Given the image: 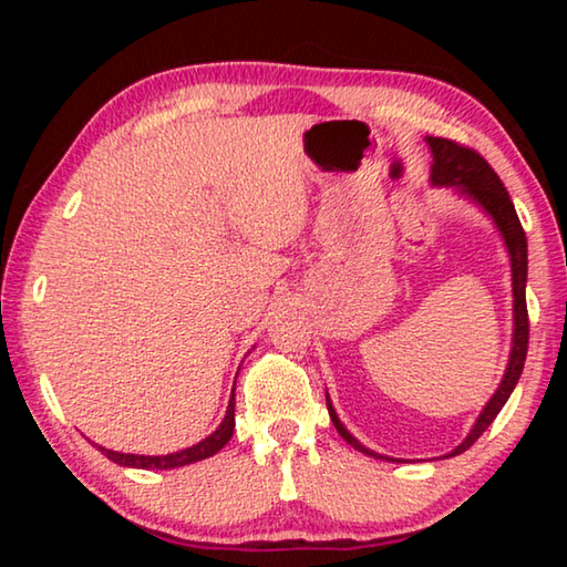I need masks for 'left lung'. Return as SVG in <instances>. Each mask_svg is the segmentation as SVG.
Instances as JSON below:
<instances>
[{"instance_id": "1", "label": "left lung", "mask_w": 567, "mask_h": 567, "mask_svg": "<svg viewBox=\"0 0 567 567\" xmlns=\"http://www.w3.org/2000/svg\"><path fill=\"white\" fill-rule=\"evenodd\" d=\"M430 152H433V169H430V182L435 187H457L460 195H467L477 207H483L487 217L493 219L495 227L501 229L503 243L507 247V255H511V272H513V350H511V360H507L505 375L501 380V388L495 390V395L491 402L480 412V417L475 420L473 430H470L467 437L460 443L453 455L465 453V450L475 443V440L491 427V422L497 417V412L503 410V405L511 398V392L515 390L517 380H520L523 364H525V354H527V338H530V322H527V305H525V282H527V239L523 233L520 219H517L515 205L511 195H507L505 185L501 177L495 175V169L487 165V162L477 155L475 150L457 145L453 140L445 137H425ZM328 410H330V420L342 440L348 445H352L360 453L378 457V460H392L388 455H380L375 450L364 447L360 440H354L348 427L342 425L338 412H334L330 395H328Z\"/></svg>"}]
</instances>
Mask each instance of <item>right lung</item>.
<instances>
[{
	"label": "right lung",
	"mask_w": 567,
	"mask_h": 567,
	"mask_svg": "<svg viewBox=\"0 0 567 567\" xmlns=\"http://www.w3.org/2000/svg\"><path fill=\"white\" fill-rule=\"evenodd\" d=\"M233 430H235V390H233V398H229V405L225 412V420L219 422V427L215 430L213 435L199 440L197 445L179 450V453H169V455H130V453H114V450L107 447H100L102 455H107L112 463L124 465V467H140V470H169V467H182V465H192L197 463V460H205V457H213L215 453H219L227 443L229 437H233Z\"/></svg>",
	"instance_id": "1"
}]
</instances>
